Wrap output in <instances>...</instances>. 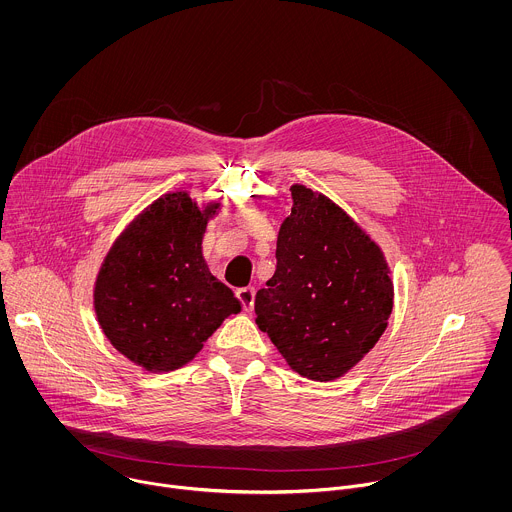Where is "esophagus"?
Segmentation results:
<instances>
[{"label":"esophagus","mask_w":512,"mask_h":512,"mask_svg":"<svg viewBox=\"0 0 512 512\" xmlns=\"http://www.w3.org/2000/svg\"><path fill=\"white\" fill-rule=\"evenodd\" d=\"M236 295H238V299H240L244 311H252V307H254V295H256L254 288H242V290L236 292Z\"/></svg>","instance_id":"obj_1"}]
</instances>
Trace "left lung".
Listing matches in <instances>:
<instances>
[{
  "instance_id": "left-lung-1",
  "label": "left lung",
  "mask_w": 512,
  "mask_h": 512,
  "mask_svg": "<svg viewBox=\"0 0 512 512\" xmlns=\"http://www.w3.org/2000/svg\"><path fill=\"white\" fill-rule=\"evenodd\" d=\"M290 191L276 272L256 293V325L295 372L329 382L386 331L394 284L380 246L339 205L305 185Z\"/></svg>"
}]
</instances>
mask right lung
<instances>
[{"mask_svg":"<svg viewBox=\"0 0 512 512\" xmlns=\"http://www.w3.org/2000/svg\"><path fill=\"white\" fill-rule=\"evenodd\" d=\"M220 203L161 195L114 240L94 282L96 319L112 347L149 372L191 363L242 305L203 256Z\"/></svg>","mask_w":512,"mask_h":512,"instance_id":"add662e5","label":"right lung"}]
</instances>
